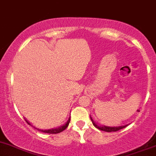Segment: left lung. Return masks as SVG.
Instances as JSON below:
<instances>
[{
    "instance_id": "obj_1",
    "label": "left lung",
    "mask_w": 156,
    "mask_h": 156,
    "mask_svg": "<svg viewBox=\"0 0 156 156\" xmlns=\"http://www.w3.org/2000/svg\"><path fill=\"white\" fill-rule=\"evenodd\" d=\"M91 119V121L93 122V126H94L96 128L102 130V131H105V132H116L119 131V129H122L125 128L126 126H127L128 125H126V126H114V127H110V126H99L97 125V123H96L93 119H92V117H90Z\"/></svg>"
}]
</instances>
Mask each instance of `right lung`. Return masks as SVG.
Here are the masks:
<instances>
[{
  "label": "right lung",
  "instance_id": "add662e5",
  "mask_svg": "<svg viewBox=\"0 0 156 156\" xmlns=\"http://www.w3.org/2000/svg\"><path fill=\"white\" fill-rule=\"evenodd\" d=\"M25 120H26L27 123H28V124H29V125H30V122L27 121V119H25ZM69 122H70V117H69V119L67 120V122H66L64 124V125L58 127V128H53V129H45V130L39 129H37V128H36V129L37 130H39V131L42 132V133H49V134H57V133H61L62 131H63V130H64V129H66L67 128L68 126H69Z\"/></svg>",
  "mask_w": 156,
  "mask_h": 156
}]
</instances>
